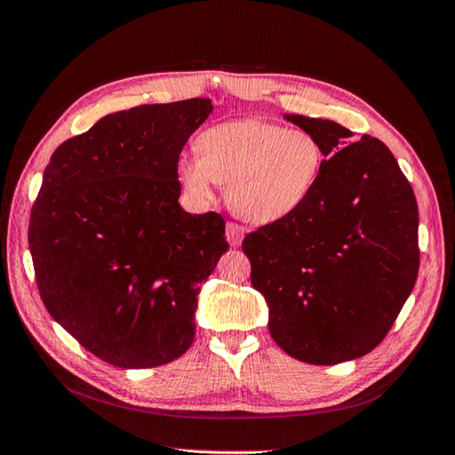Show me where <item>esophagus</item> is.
I'll return each mask as SVG.
<instances>
[{
    "instance_id": "1",
    "label": "esophagus",
    "mask_w": 455,
    "mask_h": 455,
    "mask_svg": "<svg viewBox=\"0 0 455 455\" xmlns=\"http://www.w3.org/2000/svg\"><path fill=\"white\" fill-rule=\"evenodd\" d=\"M244 233H246V229L243 226H239L235 222H228V226H226V237H228V243L231 246H239L243 243V239H244Z\"/></svg>"
}]
</instances>
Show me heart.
<instances>
[{
    "instance_id": "1",
    "label": "heart",
    "mask_w": 455,
    "mask_h": 455,
    "mask_svg": "<svg viewBox=\"0 0 455 455\" xmlns=\"http://www.w3.org/2000/svg\"><path fill=\"white\" fill-rule=\"evenodd\" d=\"M199 154L178 161V178L191 196L209 199L214 184L241 218L269 224L307 199L323 169V149L306 131L264 119L220 123L201 132Z\"/></svg>"
}]
</instances>
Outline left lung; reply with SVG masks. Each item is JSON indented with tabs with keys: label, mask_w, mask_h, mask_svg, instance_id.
<instances>
[{
	"label": "left lung",
	"mask_w": 455,
	"mask_h": 455,
	"mask_svg": "<svg viewBox=\"0 0 455 455\" xmlns=\"http://www.w3.org/2000/svg\"><path fill=\"white\" fill-rule=\"evenodd\" d=\"M319 142L307 199L249 233L243 251L269 334L294 359L330 366L379 346L418 279V203L381 140L328 119L284 116Z\"/></svg>",
	"instance_id": "8db88e82"
}]
</instances>
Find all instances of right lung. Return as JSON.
I'll return each instance as SVG.
<instances>
[{
    "instance_id": "1",
    "label": "right lung",
    "mask_w": 455,
    "mask_h": 455,
    "mask_svg": "<svg viewBox=\"0 0 455 455\" xmlns=\"http://www.w3.org/2000/svg\"><path fill=\"white\" fill-rule=\"evenodd\" d=\"M211 112L209 99L123 109L45 167L28 228L39 296L114 366L167 364L194 343L201 284L229 244L222 216L178 203V157Z\"/></svg>"
}]
</instances>
